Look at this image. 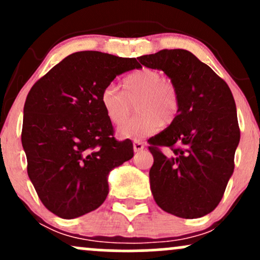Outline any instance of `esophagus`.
I'll return each mask as SVG.
<instances>
[{
	"label": "esophagus",
	"mask_w": 260,
	"mask_h": 260,
	"mask_svg": "<svg viewBox=\"0 0 260 260\" xmlns=\"http://www.w3.org/2000/svg\"><path fill=\"white\" fill-rule=\"evenodd\" d=\"M143 149H144V143L139 142V140H134L133 142L134 153H139V151H142Z\"/></svg>",
	"instance_id": "34e87169"
}]
</instances>
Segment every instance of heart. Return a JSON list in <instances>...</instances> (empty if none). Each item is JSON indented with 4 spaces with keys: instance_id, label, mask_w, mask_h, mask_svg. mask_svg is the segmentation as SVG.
I'll use <instances>...</instances> for the list:
<instances>
[{
    "instance_id": "1",
    "label": "heart",
    "mask_w": 260,
    "mask_h": 260,
    "mask_svg": "<svg viewBox=\"0 0 260 260\" xmlns=\"http://www.w3.org/2000/svg\"><path fill=\"white\" fill-rule=\"evenodd\" d=\"M122 91L107 85L100 94V104L110 121L115 124L124 122L137 101L139 113L133 120L118 127L122 138L139 139L156 132L162 124L172 123L180 112V95L171 80L162 78L159 71L142 68L122 80Z\"/></svg>"
}]
</instances>
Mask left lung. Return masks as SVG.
Instances as JSON below:
<instances>
[{
	"label": "left lung",
	"instance_id": "obj_1",
	"mask_svg": "<svg viewBox=\"0 0 260 260\" xmlns=\"http://www.w3.org/2000/svg\"><path fill=\"white\" fill-rule=\"evenodd\" d=\"M138 59L145 67L162 71L180 95L176 120L149 139L154 157L149 178L155 202L166 213L183 219L207 215L221 201L234 174L240 127L232 92L187 50H161ZM157 146H169L172 153L164 155Z\"/></svg>",
	"mask_w": 260,
	"mask_h": 260
}]
</instances>
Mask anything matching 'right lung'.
Returning <instances> with one entry per match:
<instances>
[{
	"label": "right lung",
	"instance_id": "obj_1",
	"mask_svg": "<svg viewBox=\"0 0 260 260\" xmlns=\"http://www.w3.org/2000/svg\"><path fill=\"white\" fill-rule=\"evenodd\" d=\"M139 67L136 58L74 52L29 91L22 129L28 176L55 215L74 219L99 208L109 194L110 172L133 157L132 142L113 137L100 94Z\"/></svg>",
	"mask_w": 260,
	"mask_h": 260
}]
</instances>
